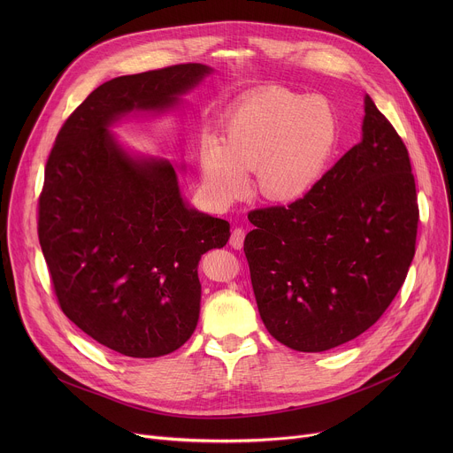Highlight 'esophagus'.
<instances>
[{"mask_svg": "<svg viewBox=\"0 0 453 453\" xmlns=\"http://www.w3.org/2000/svg\"><path fill=\"white\" fill-rule=\"evenodd\" d=\"M243 240H245V231L242 227H234L231 231V236H229V245L233 249H242L243 247Z\"/></svg>", "mask_w": 453, "mask_h": 453, "instance_id": "1", "label": "esophagus"}]
</instances>
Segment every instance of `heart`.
Instances as JSON below:
<instances>
[{"label": "heart", "mask_w": 453, "mask_h": 453, "mask_svg": "<svg viewBox=\"0 0 453 453\" xmlns=\"http://www.w3.org/2000/svg\"><path fill=\"white\" fill-rule=\"evenodd\" d=\"M341 138L334 104L283 86L247 95L226 118L222 140L201 147L203 180L213 201L231 204L256 172L257 193L271 203L303 199L330 168Z\"/></svg>", "instance_id": "1"}]
</instances>
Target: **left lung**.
I'll use <instances>...</instances> for the list:
<instances>
[{
	"instance_id": "obj_1",
	"label": "left lung",
	"mask_w": 453,
	"mask_h": 453,
	"mask_svg": "<svg viewBox=\"0 0 453 453\" xmlns=\"http://www.w3.org/2000/svg\"><path fill=\"white\" fill-rule=\"evenodd\" d=\"M249 220L243 252L269 334L304 353L346 344L389 308L416 252L409 150L365 96L362 142L308 196Z\"/></svg>"
}]
</instances>
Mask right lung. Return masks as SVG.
<instances>
[{
	"label": "right lung",
	"instance_id": "right-lung-1",
	"mask_svg": "<svg viewBox=\"0 0 453 453\" xmlns=\"http://www.w3.org/2000/svg\"><path fill=\"white\" fill-rule=\"evenodd\" d=\"M211 68L177 64L98 86L62 123L44 168L37 233L60 310L102 346L163 357L196 332L201 256L229 222L189 210L168 161H136L107 127L159 111Z\"/></svg>",
	"mask_w": 453,
	"mask_h": 453
}]
</instances>
